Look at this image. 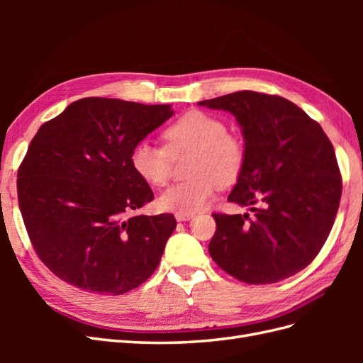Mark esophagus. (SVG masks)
Listing matches in <instances>:
<instances>
[{"mask_svg": "<svg viewBox=\"0 0 363 363\" xmlns=\"http://www.w3.org/2000/svg\"><path fill=\"white\" fill-rule=\"evenodd\" d=\"M194 216V213H175V219L177 221H189V219Z\"/></svg>", "mask_w": 363, "mask_h": 363, "instance_id": "esophagus-1", "label": "esophagus"}]
</instances>
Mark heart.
I'll return each mask as SVG.
<instances>
[{
  "label": "heart",
  "instance_id": "obj_1",
  "mask_svg": "<svg viewBox=\"0 0 363 363\" xmlns=\"http://www.w3.org/2000/svg\"><path fill=\"white\" fill-rule=\"evenodd\" d=\"M167 147L140 140L131 150L130 163L140 179L163 186L171 174L172 156L195 151L191 180L175 183L159 196L163 211L194 213L206 207L219 184H232L244 169L247 151L242 139L228 133L225 121L203 111H189L163 131Z\"/></svg>",
  "mask_w": 363,
  "mask_h": 363
}]
</instances>
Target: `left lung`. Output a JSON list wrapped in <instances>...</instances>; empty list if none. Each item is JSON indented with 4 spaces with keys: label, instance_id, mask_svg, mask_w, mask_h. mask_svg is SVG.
<instances>
[{
    "label": "left lung",
    "instance_id": "obj_1",
    "mask_svg": "<svg viewBox=\"0 0 363 363\" xmlns=\"http://www.w3.org/2000/svg\"><path fill=\"white\" fill-rule=\"evenodd\" d=\"M232 113L245 140V164L228 201L255 218L213 213L208 252L235 279L268 284L316 257L330 235L342 180L330 139L286 98L240 91L199 103Z\"/></svg>",
    "mask_w": 363,
    "mask_h": 363
}]
</instances>
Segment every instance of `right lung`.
Listing matches in <instances>:
<instances>
[{"mask_svg":"<svg viewBox=\"0 0 363 363\" xmlns=\"http://www.w3.org/2000/svg\"><path fill=\"white\" fill-rule=\"evenodd\" d=\"M172 115L171 104L89 96L40 125L18 171V201L33 248L60 280L121 295L156 271L177 221L128 216L155 199L130 155Z\"/></svg>","mask_w":363,"mask_h":363,"instance_id":"1","label":"right lung"}]
</instances>
